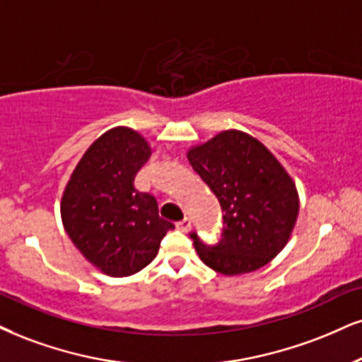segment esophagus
Returning <instances> with one entry per match:
<instances>
[{
    "instance_id": "34e87169",
    "label": "esophagus",
    "mask_w": 362,
    "mask_h": 362,
    "mask_svg": "<svg viewBox=\"0 0 362 362\" xmlns=\"http://www.w3.org/2000/svg\"><path fill=\"white\" fill-rule=\"evenodd\" d=\"M176 228L180 231H188L191 228V220L189 218H182L181 221L176 223Z\"/></svg>"
}]
</instances>
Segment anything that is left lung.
<instances>
[{"instance_id":"left-lung-1","label":"left lung","mask_w":362,"mask_h":362,"mask_svg":"<svg viewBox=\"0 0 362 362\" xmlns=\"http://www.w3.org/2000/svg\"><path fill=\"white\" fill-rule=\"evenodd\" d=\"M188 160L215 193L223 233L206 247L191 233L204 265L223 275L262 269L287 245L298 215V193L279 159L247 132L228 129L189 147Z\"/></svg>"}]
</instances>
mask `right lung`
<instances>
[{"mask_svg":"<svg viewBox=\"0 0 362 362\" xmlns=\"http://www.w3.org/2000/svg\"><path fill=\"white\" fill-rule=\"evenodd\" d=\"M151 153L149 142L134 129H109L86 151L64 189V228L86 260L105 275L137 274L174 228L159 216L154 196L134 186Z\"/></svg>","mask_w":362,"mask_h":362,"instance_id":"add662e5","label":"right lung"}]
</instances>
